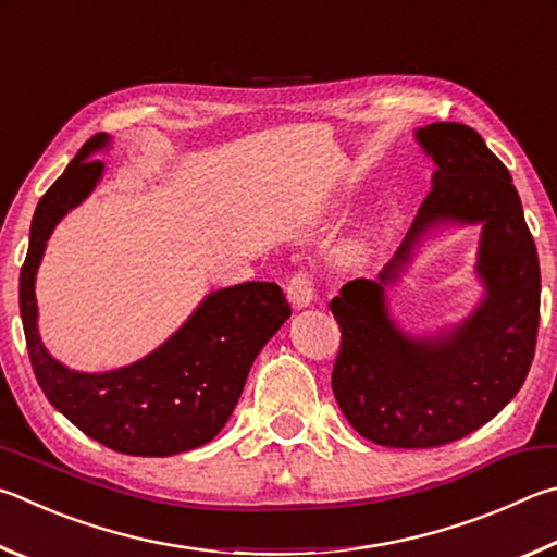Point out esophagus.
Here are the masks:
<instances>
[{
    "label": "esophagus",
    "mask_w": 557,
    "mask_h": 557,
    "mask_svg": "<svg viewBox=\"0 0 557 557\" xmlns=\"http://www.w3.org/2000/svg\"><path fill=\"white\" fill-rule=\"evenodd\" d=\"M286 294L288 300L294 308H308L313 304L315 298V281L310 276L308 271H298L294 276L288 278V286H286Z\"/></svg>",
    "instance_id": "obj_1"
}]
</instances>
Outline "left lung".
<instances>
[{"label": "left lung", "mask_w": 557, "mask_h": 557, "mask_svg": "<svg viewBox=\"0 0 557 557\" xmlns=\"http://www.w3.org/2000/svg\"><path fill=\"white\" fill-rule=\"evenodd\" d=\"M435 163L433 190L376 278H355L330 300L343 330L333 392L355 431L384 447H437L490 423L529 374L541 320V267L506 165L472 126L416 129ZM482 223L475 272L485 296L462 324L408 336L387 308L423 238Z\"/></svg>", "instance_id": "8db88e82"}]
</instances>
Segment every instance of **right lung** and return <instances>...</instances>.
<instances>
[{
    "label": "right lung",
    "instance_id": "1",
    "mask_svg": "<svg viewBox=\"0 0 557 557\" xmlns=\"http://www.w3.org/2000/svg\"><path fill=\"white\" fill-rule=\"evenodd\" d=\"M110 146L95 134L38 202L18 276V310L38 386L67 421L114 453L169 457L210 443L237 406L253 359L290 318L284 290L247 281L212 290L151 355L112 372H75L38 335L36 271L55 224L95 190Z\"/></svg>",
    "mask_w": 557,
    "mask_h": 557
}]
</instances>
